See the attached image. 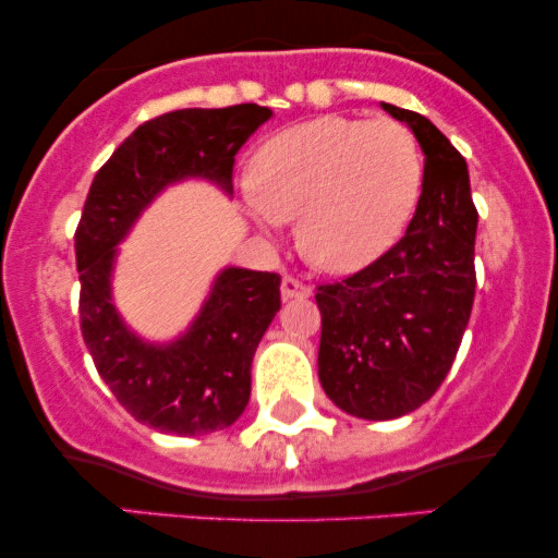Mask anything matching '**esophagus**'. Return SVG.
<instances>
[{
	"mask_svg": "<svg viewBox=\"0 0 558 558\" xmlns=\"http://www.w3.org/2000/svg\"><path fill=\"white\" fill-rule=\"evenodd\" d=\"M280 293H283V299H304L310 296L312 288L301 283V280L293 278V275H283V280H280Z\"/></svg>",
	"mask_w": 558,
	"mask_h": 558,
	"instance_id": "1",
	"label": "esophagus"
}]
</instances>
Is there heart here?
<instances>
[{"instance_id": "b5f03b06", "label": "heart", "mask_w": 558, "mask_h": 558, "mask_svg": "<svg viewBox=\"0 0 558 558\" xmlns=\"http://www.w3.org/2000/svg\"><path fill=\"white\" fill-rule=\"evenodd\" d=\"M425 162L396 120L323 114L283 128L248 162V213L272 230L296 217L301 252L328 272H354L388 252L407 228Z\"/></svg>"}]
</instances>
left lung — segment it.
<instances>
[{
  "label": "left lung",
  "instance_id": "1",
  "mask_svg": "<svg viewBox=\"0 0 558 558\" xmlns=\"http://www.w3.org/2000/svg\"><path fill=\"white\" fill-rule=\"evenodd\" d=\"M425 155L417 213L364 270L317 286V373L328 399L362 420L422 407L457 360L475 301L477 209L464 157L420 112L383 105Z\"/></svg>",
  "mask_w": 558,
  "mask_h": 558
}]
</instances>
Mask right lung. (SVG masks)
Instances as JSON below:
<instances>
[{"label":"right lung","mask_w":558,"mask_h":558,"mask_svg":"<svg viewBox=\"0 0 558 558\" xmlns=\"http://www.w3.org/2000/svg\"><path fill=\"white\" fill-rule=\"evenodd\" d=\"M270 118V107L233 105L146 120L101 165L83 204L75 230L83 341L125 412L159 433L204 435L241 417L254 351L280 310V275L226 267L181 338L146 343L112 304L114 246L170 183L204 178L230 194L235 155Z\"/></svg>","instance_id":"obj_1"}]
</instances>
